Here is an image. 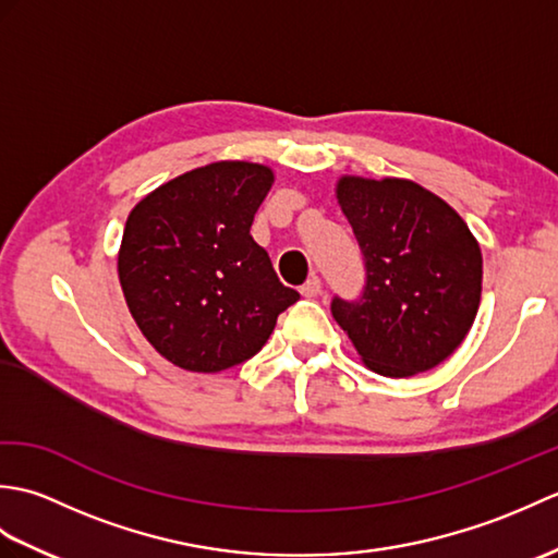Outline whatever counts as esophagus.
<instances>
[{
	"label": "esophagus",
	"mask_w": 558,
	"mask_h": 558,
	"mask_svg": "<svg viewBox=\"0 0 558 558\" xmlns=\"http://www.w3.org/2000/svg\"><path fill=\"white\" fill-rule=\"evenodd\" d=\"M300 292L304 294V298H316V294L322 292V278H318V276H312V278L306 280L304 286L300 288Z\"/></svg>",
	"instance_id": "obj_1"
}]
</instances>
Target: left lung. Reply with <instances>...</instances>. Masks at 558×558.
Instances as JSON below:
<instances>
[{
  "label": "left lung",
  "instance_id": "1",
  "mask_svg": "<svg viewBox=\"0 0 558 558\" xmlns=\"http://www.w3.org/2000/svg\"><path fill=\"white\" fill-rule=\"evenodd\" d=\"M338 201L364 258L357 298L330 300L369 369L405 378L456 352L477 316L482 252L446 201L408 180L342 177Z\"/></svg>",
  "mask_w": 558,
  "mask_h": 558
}]
</instances>
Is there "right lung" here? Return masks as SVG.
<instances>
[{
    "mask_svg": "<svg viewBox=\"0 0 558 558\" xmlns=\"http://www.w3.org/2000/svg\"><path fill=\"white\" fill-rule=\"evenodd\" d=\"M270 184L264 165L213 162L129 213L120 248L126 306L150 345L186 372L252 360L300 300L248 232Z\"/></svg>",
    "mask_w": 558,
    "mask_h": 558,
    "instance_id": "right-lung-1",
    "label": "right lung"
}]
</instances>
